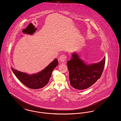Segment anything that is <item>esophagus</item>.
<instances>
[{
    "label": "esophagus",
    "mask_w": 121,
    "mask_h": 121,
    "mask_svg": "<svg viewBox=\"0 0 121 121\" xmlns=\"http://www.w3.org/2000/svg\"><path fill=\"white\" fill-rule=\"evenodd\" d=\"M59 60L61 62H65L67 60V56L65 54H63L62 55L60 58H59Z\"/></svg>",
    "instance_id": "obj_1"
}]
</instances>
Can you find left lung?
Returning a JSON list of instances; mask_svg holds the SVG:
<instances>
[{"mask_svg":"<svg viewBox=\"0 0 121 121\" xmlns=\"http://www.w3.org/2000/svg\"><path fill=\"white\" fill-rule=\"evenodd\" d=\"M68 61L70 85L76 89L84 90L91 86L99 79L104 71L105 57L98 63L87 64L76 52Z\"/></svg>","mask_w":121,"mask_h":121,"instance_id":"left-lung-1","label":"left lung"}]
</instances>
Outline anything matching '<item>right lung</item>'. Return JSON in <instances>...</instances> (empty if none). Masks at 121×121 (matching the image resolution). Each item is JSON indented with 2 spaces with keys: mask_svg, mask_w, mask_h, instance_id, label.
Wrapping results in <instances>:
<instances>
[{
  "mask_svg": "<svg viewBox=\"0 0 121 121\" xmlns=\"http://www.w3.org/2000/svg\"><path fill=\"white\" fill-rule=\"evenodd\" d=\"M58 59L56 58L40 72L31 75L12 68L11 69L16 77L25 86L31 89H37L43 87L48 84L52 71L58 66Z\"/></svg>",
  "mask_w": 121,
  "mask_h": 121,
  "instance_id": "1",
  "label": "right lung"
}]
</instances>
